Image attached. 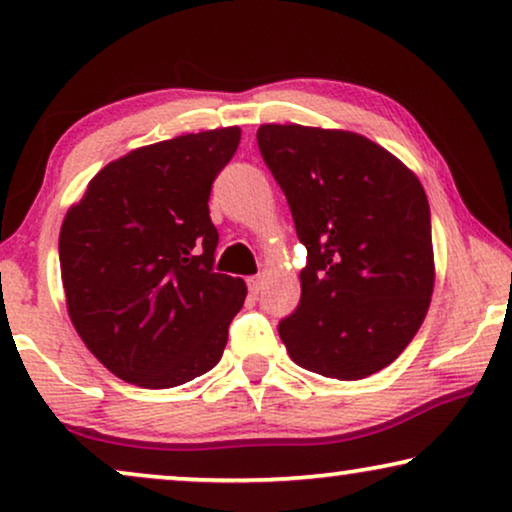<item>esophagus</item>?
<instances>
[{
  "label": "esophagus",
  "instance_id": "obj_1",
  "mask_svg": "<svg viewBox=\"0 0 512 512\" xmlns=\"http://www.w3.org/2000/svg\"><path fill=\"white\" fill-rule=\"evenodd\" d=\"M247 284H249V291L254 293V296H258V293H261V289H263V277H249Z\"/></svg>",
  "mask_w": 512,
  "mask_h": 512
}]
</instances>
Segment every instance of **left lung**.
<instances>
[{
	"label": "left lung",
	"mask_w": 512,
	"mask_h": 512,
	"mask_svg": "<svg viewBox=\"0 0 512 512\" xmlns=\"http://www.w3.org/2000/svg\"><path fill=\"white\" fill-rule=\"evenodd\" d=\"M256 139L307 249L300 305L279 321L286 352L333 380L387 368L422 326L436 282L424 186L349 130L265 123Z\"/></svg>",
	"instance_id": "1"
}]
</instances>
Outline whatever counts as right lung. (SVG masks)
<instances>
[{
  "label": "right lung",
  "mask_w": 512,
  "mask_h": 512,
  "mask_svg": "<svg viewBox=\"0 0 512 512\" xmlns=\"http://www.w3.org/2000/svg\"><path fill=\"white\" fill-rule=\"evenodd\" d=\"M240 128L191 132L111 160L67 209L60 272L69 319L104 368L144 389L191 382L219 363L247 298L214 272L212 184Z\"/></svg>",
  "instance_id": "add662e5"
}]
</instances>
